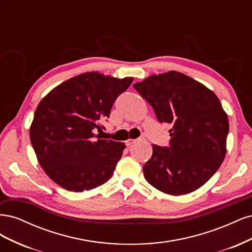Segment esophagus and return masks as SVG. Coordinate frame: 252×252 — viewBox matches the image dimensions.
Instances as JSON below:
<instances>
[{
  "label": "esophagus",
  "mask_w": 252,
  "mask_h": 252,
  "mask_svg": "<svg viewBox=\"0 0 252 252\" xmlns=\"http://www.w3.org/2000/svg\"><path fill=\"white\" fill-rule=\"evenodd\" d=\"M134 142H135V140H133V139H128L127 141H125V144H126V146H130V145Z\"/></svg>",
  "instance_id": "obj_1"
}]
</instances>
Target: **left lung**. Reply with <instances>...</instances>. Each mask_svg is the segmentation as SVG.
Here are the masks:
<instances>
[{"mask_svg":"<svg viewBox=\"0 0 252 252\" xmlns=\"http://www.w3.org/2000/svg\"><path fill=\"white\" fill-rule=\"evenodd\" d=\"M133 87L158 120L172 126L169 147L152 145V156L143 166L145 179L170 195L199 189L220 168L227 151L229 122L219 97L174 70L149 75Z\"/></svg>","mask_w":252,"mask_h":252,"instance_id":"left-lung-1","label":"left lung"}]
</instances>
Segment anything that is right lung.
<instances>
[{
	"instance_id": "right-lung-1",
	"label": "right lung",
	"mask_w": 252,
	"mask_h": 252,
	"mask_svg": "<svg viewBox=\"0 0 252 252\" xmlns=\"http://www.w3.org/2000/svg\"><path fill=\"white\" fill-rule=\"evenodd\" d=\"M132 81L84 72L61 83L37 105L30 142L37 162L60 187L82 192L111 178L126 146L95 132Z\"/></svg>"
}]
</instances>
